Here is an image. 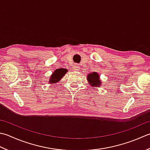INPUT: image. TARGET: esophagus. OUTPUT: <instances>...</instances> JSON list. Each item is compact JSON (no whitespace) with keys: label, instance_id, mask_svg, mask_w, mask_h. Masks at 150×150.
I'll return each mask as SVG.
<instances>
[{"label":"esophagus","instance_id":"obj_1","mask_svg":"<svg viewBox=\"0 0 150 150\" xmlns=\"http://www.w3.org/2000/svg\"><path fill=\"white\" fill-rule=\"evenodd\" d=\"M79 64H74V66H73V69H74L75 71H77V70L79 69Z\"/></svg>","mask_w":150,"mask_h":150}]
</instances>
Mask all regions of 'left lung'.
<instances>
[{"label":"left lung","mask_w":150,"mask_h":150,"mask_svg":"<svg viewBox=\"0 0 150 150\" xmlns=\"http://www.w3.org/2000/svg\"><path fill=\"white\" fill-rule=\"evenodd\" d=\"M87 80L91 86L93 87H99L101 86V82L99 79V76L98 73L93 72L89 73L87 75Z\"/></svg>","instance_id":"left-lung-1"}]
</instances>
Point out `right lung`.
Listing matches in <instances>:
<instances>
[{
	"instance_id": "1",
	"label": "right lung",
	"mask_w": 150,
	"mask_h": 150,
	"mask_svg": "<svg viewBox=\"0 0 150 150\" xmlns=\"http://www.w3.org/2000/svg\"><path fill=\"white\" fill-rule=\"evenodd\" d=\"M67 71V70L64 68L56 69L55 71L52 73V74L51 75V77H50L49 83L54 84V83H58V82L60 81V79L62 78L64 75H65Z\"/></svg>"
}]
</instances>
